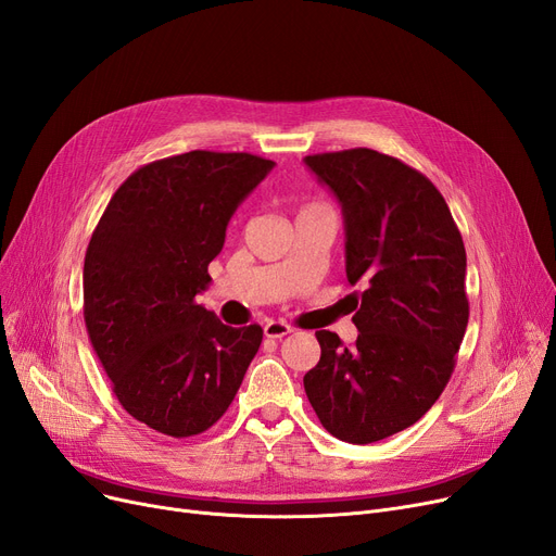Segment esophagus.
<instances>
[{"instance_id": "esophagus-1", "label": "esophagus", "mask_w": 556, "mask_h": 556, "mask_svg": "<svg viewBox=\"0 0 556 556\" xmlns=\"http://www.w3.org/2000/svg\"><path fill=\"white\" fill-rule=\"evenodd\" d=\"M293 331H295V329H293L291 325L279 323V320H270V323H265V325H263V333H265V338H283V336L293 333Z\"/></svg>"}]
</instances>
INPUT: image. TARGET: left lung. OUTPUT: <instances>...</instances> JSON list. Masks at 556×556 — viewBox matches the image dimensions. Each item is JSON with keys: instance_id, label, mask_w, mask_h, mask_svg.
<instances>
[{"instance_id": "1", "label": "left lung", "mask_w": 556, "mask_h": 556, "mask_svg": "<svg viewBox=\"0 0 556 556\" xmlns=\"http://www.w3.org/2000/svg\"><path fill=\"white\" fill-rule=\"evenodd\" d=\"M345 218L348 281L364 283L356 343L316 331L304 391L331 437L366 445L418 422L447 386L468 327L466 248L416 167L368 148L304 159Z\"/></svg>"}]
</instances>
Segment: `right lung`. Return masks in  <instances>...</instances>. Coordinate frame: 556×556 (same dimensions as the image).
<instances>
[{"mask_svg":"<svg viewBox=\"0 0 556 556\" xmlns=\"http://www.w3.org/2000/svg\"><path fill=\"white\" fill-rule=\"evenodd\" d=\"M275 161L192 150L138 167L92 231L84 261L90 345L125 412L173 439L218 422L263 341L195 302L238 204Z\"/></svg>","mask_w":556,"mask_h":556,"instance_id":"right-lung-1","label":"right lung"}]
</instances>
